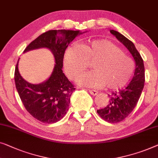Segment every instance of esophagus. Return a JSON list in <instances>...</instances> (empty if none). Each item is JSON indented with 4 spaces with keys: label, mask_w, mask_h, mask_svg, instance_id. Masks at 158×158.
<instances>
[{
    "label": "esophagus",
    "mask_w": 158,
    "mask_h": 158,
    "mask_svg": "<svg viewBox=\"0 0 158 158\" xmlns=\"http://www.w3.org/2000/svg\"><path fill=\"white\" fill-rule=\"evenodd\" d=\"M88 91H89V93H90V94L93 95H96L98 93V91L94 90H89Z\"/></svg>",
    "instance_id": "esophagus-1"
}]
</instances>
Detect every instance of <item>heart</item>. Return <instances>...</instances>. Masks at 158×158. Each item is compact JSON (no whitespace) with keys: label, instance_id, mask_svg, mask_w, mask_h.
Segmentation results:
<instances>
[{"label":"heart","instance_id":"obj_1","mask_svg":"<svg viewBox=\"0 0 158 158\" xmlns=\"http://www.w3.org/2000/svg\"><path fill=\"white\" fill-rule=\"evenodd\" d=\"M89 63L93 71L82 75L79 84L88 88L118 90L128 83L133 75L135 63L111 41L95 40L80 46L68 48L64 56V66L68 76L76 80Z\"/></svg>","mask_w":158,"mask_h":158}]
</instances>
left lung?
Listing matches in <instances>:
<instances>
[{"mask_svg": "<svg viewBox=\"0 0 158 158\" xmlns=\"http://www.w3.org/2000/svg\"><path fill=\"white\" fill-rule=\"evenodd\" d=\"M110 33L129 50L136 65L134 76L128 85L118 92L108 95V105L104 108L97 110L100 117L104 120L116 123L125 120L138 103L145 83V68L143 58L133 43L118 31L111 30Z\"/></svg>", "mask_w": 158, "mask_h": 158, "instance_id": "1", "label": "left lung"}]
</instances>
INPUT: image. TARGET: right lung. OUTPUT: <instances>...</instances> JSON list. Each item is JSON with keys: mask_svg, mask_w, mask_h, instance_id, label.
I'll list each match as a JSON object with an SVG mask.
<instances>
[{"mask_svg": "<svg viewBox=\"0 0 158 158\" xmlns=\"http://www.w3.org/2000/svg\"><path fill=\"white\" fill-rule=\"evenodd\" d=\"M80 34L79 31L51 30L26 47L24 52L47 48L53 53L56 59L53 72L44 83L33 85L25 81L18 71V61L14 74L18 93L26 110L40 122L48 124L58 122L68 110L70 96L75 88L63 73L64 53L70 43Z\"/></svg>", "mask_w": 158, "mask_h": 158, "instance_id": "1", "label": "right lung"}]
</instances>
